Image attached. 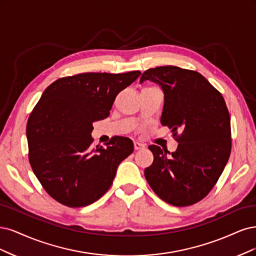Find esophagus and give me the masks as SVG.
Instances as JSON below:
<instances>
[{"instance_id":"34e87169","label":"esophagus","mask_w":256,"mask_h":256,"mask_svg":"<svg viewBox=\"0 0 256 256\" xmlns=\"http://www.w3.org/2000/svg\"><path fill=\"white\" fill-rule=\"evenodd\" d=\"M134 148H135V150H139V149H142V148H144V144L139 142H134Z\"/></svg>"}]
</instances>
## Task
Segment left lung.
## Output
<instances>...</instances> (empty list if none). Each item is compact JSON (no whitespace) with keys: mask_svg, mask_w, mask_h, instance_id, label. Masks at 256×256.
Returning <instances> with one entry per match:
<instances>
[{"mask_svg":"<svg viewBox=\"0 0 256 256\" xmlns=\"http://www.w3.org/2000/svg\"><path fill=\"white\" fill-rule=\"evenodd\" d=\"M146 80L162 89L160 123L172 130L178 146L170 156L158 146H149L154 160L144 169V176L164 202L180 208L192 205L210 194L230 158L232 139L226 101L196 71L162 66L144 71L140 83Z\"/></svg>","mask_w":256,"mask_h":256,"instance_id":"left-lung-1","label":"left lung"}]
</instances>
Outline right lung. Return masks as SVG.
I'll return each instance as SVG.
<instances>
[{"label":"right lung","mask_w":256,"mask_h":256,"mask_svg":"<svg viewBox=\"0 0 256 256\" xmlns=\"http://www.w3.org/2000/svg\"><path fill=\"white\" fill-rule=\"evenodd\" d=\"M142 74L80 73L48 86L26 124L28 160L44 190L69 208L96 202L110 189L133 142L114 136L94 146L92 123L110 116L117 94Z\"/></svg>","instance_id":"1"}]
</instances>
